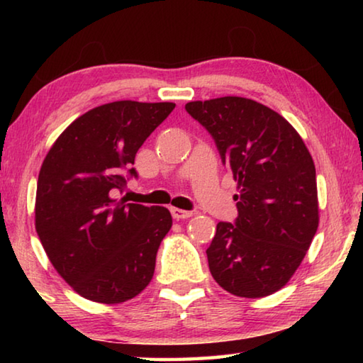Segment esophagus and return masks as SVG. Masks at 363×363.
<instances>
[{"mask_svg": "<svg viewBox=\"0 0 363 363\" xmlns=\"http://www.w3.org/2000/svg\"><path fill=\"white\" fill-rule=\"evenodd\" d=\"M171 214H173L174 219H187V218L194 216L192 211L181 210V208H171Z\"/></svg>", "mask_w": 363, "mask_h": 363, "instance_id": "1", "label": "esophagus"}]
</instances>
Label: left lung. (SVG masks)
Returning <instances> with one entry per match:
<instances>
[{"label":"left lung","instance_id":"obj_1","mask_svg":"<svg viewBox=\"0 0 363 363\" xmlns=\"http://www.w3.org/2000/svg\"><path fill=\"white\" fill-rule=\"evenodd\" d=\"M211 134L237 181L238 218L219 223L206 250L213 279L240 298L284 288L318 227L315 167L284 116L238 96L186 104Z\"/></svg>","mask_w":363,"mask_h":363}]
</instances>
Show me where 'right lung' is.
<instances>
[{"mask_svg": "<svg viewBox=\"0 0 363 363\" xmlns=\"http://www.w3.org/2000/svg\"><path fill=\"white\" fill-rule=\"evenodd\" d=\"M173 102L116 101L70 123L43 160L35 229L57 274L79 296L130 301L150 284L160 243L173 225L164 206L113 199L123 171ZM136 176L134 168L130 169Z\"/></svg>", "mask_w": 363, "mask_h": 363, "instance_id": "1", "label": "right lung"}]
</instances>
